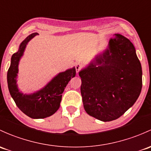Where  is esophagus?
<instances>
[{
  "label": "esophagus",
  "mask_w": 151,
  "mask_h": 151,
  "mask_svg": "<svg viewBox=\"0 0 151 151\" xmlns=\"http://www.w3.org/2000/svg\"><path fill=\"white\" fill-rule=\"evenodd\" d=\"M75 69H76V71H77V73H78L79 71H80L81 69V66L80 63H76L75 65Z\"/></svg>",
  "instance_id": "obj_1"
}]
</instances>
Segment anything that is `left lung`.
<instances>
[{
    "label": "left lung",
    "instance_id": "left-lung-1",
    "mask_svg": "<svg viewBox=\"0 0 151 151\" xmlns=\"http://www.w3.org/2000/svg\"><path fill=\"white\" fill-rule=\"evenodd\" d=\"M142 75L133 44L122 35H114L107 48L79 72L85 111L102 122L119 118L138 98Z\"/></svg>",
    "mask_w": 151,
    "mask_h": 151
}]
</instances>
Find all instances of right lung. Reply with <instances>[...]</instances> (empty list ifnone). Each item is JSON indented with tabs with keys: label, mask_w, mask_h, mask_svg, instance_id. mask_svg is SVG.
I'll list each match as a JSON object with an SVG mask.
<instances>
[{
	"label": "right lung",
	"mask_w": 151,
	"mask_h": 151,
	"mask_svg": "<svg viewBox=\"0 0 151 151\" xmlns=\"http://www.w3.org/2000/svg\"><path fill=\"white\" fill-rule=\"evenodd\" d=\"M37 33H32L21 42L17 53L11 59V65L7 73V82L9 93L19 109L32 119H44L54 114L60 107L62 93L71 78L75 77V67L60 72L45 86L30 94L20 91L17 85L19 63L24 55L28 42Z\"/></svg>",
	"instance_id": "right-lung-1"
}]
</instances>
